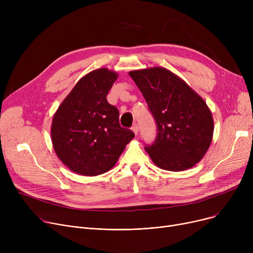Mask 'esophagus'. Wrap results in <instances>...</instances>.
Here are the masks:
<instances>
[{"instance_id": "obj_1", "label": "esophagus", "mask_w": 253, "mask_h": 253, "mask_svg": "<svg viewBox=\"0 0 253 253\" xmlns=\"http://www.w3.org/2000/svg\"><path fill=\"white\" fill-rule=\"evenodd\" d=\"M132 131L134 132L135 135H137L138 134V126L137 125H133V127H132Z\"/></svg>"}]
</instances>
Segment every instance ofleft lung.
<instances>
[{"label": "left lung", "mask_w": 253, "mask_h": 253, "mask_svg": "<svg viewBox=\"0 0 253 253\" xmlns=\"http://www.w3.org/2000/svg\"><path fill=\"white\" fill-rule=\"evenodd\" d=\"M153 114L155 142L144 148L159 168L183 171L200 162L213 137L214 123L205 100L181 78L155 66L129 72Z\"/></svg>", "instance_id": "8db88e82"}]
</instances>
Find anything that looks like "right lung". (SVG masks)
Instances as JSON below:
<instances>
[{"label":"right lung","mask_w":253,"mask_h":253,"mask_svg":"<svg viewBox=\"0 0 253 253\" xmlns=\"http://www.w3.org/2000/svg\"><path fill=\"white\" fill-rule=\"evenodd\" d=\"M119 75L105 68L79 80L52 119L51 140L59 160L80 175L112 169L134 137L120 126L119 111L106 95Z\"/></svg>","instance_id":"1"}]
</instances>
